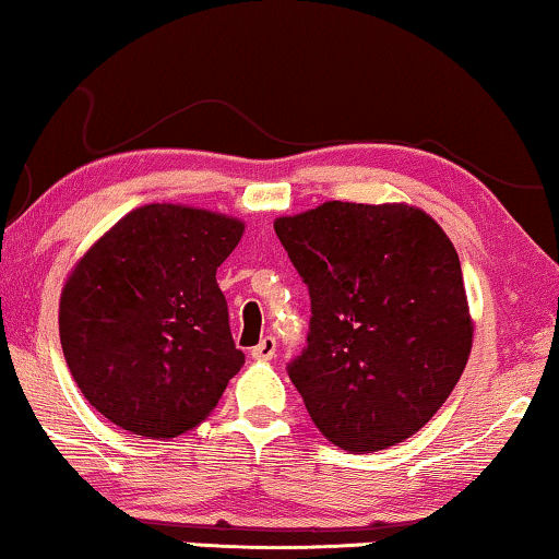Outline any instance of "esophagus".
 I'll return each mask as SVG.
<instances>
[{
  "label": "esophagus",
  "instance_id": "esophagus-1",
  "mask_svg": "<svg viewBox=\"0 0 559 559\" xmlns=\"http://www.w3.org/2000/svg\"><path fill=\"white\" fill-rule=\"evenodd\" d=\"M251 356L255 361H271L273 356H276V338L265 336V338L258 341V346H253Z\"/></svg>",
  "mask_w": 559,
  "mask_h": 559
}]
</instances>
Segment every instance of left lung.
I'll use <instances>...</instances> for the list:
<instances>
[{"label":"left lung","mask_w":559,"mask_h":559,"mask_svg":"<svg viewBox=\"0 0 559 559\" xmlns=\"http://www.w3.org/2000/svg\"><path fill=\"white\" fill-rule=\"evenodd\" d=\"M311 294L308 346L288 366L311 419L344 452L416 435L460 381L474 321L439 223L409 203L329 200L273 223Z\"/></svg>","instance_id":"obj_1"}]
</instances>
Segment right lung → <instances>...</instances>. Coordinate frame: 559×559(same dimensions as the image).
I'll return each mask as SVG.
<instances>
[{
    "label": "right lung",
    "mask_w": 559,
    "mask_h": 559,
    "mask_svg": "<svg viewBox=\"0 0 559 559\" xmlns=\"http://www.w3.org/2000/svg\"><path fill=\"white\" fill-rule=\"evenodd\" d=\"M246 223L150 203L105 230L60 296V341L90 404L138 437L195 429L246 361L215 271Z\"/></svg>",
    "instance_id": "right-lung-1"
}]
</instances>
